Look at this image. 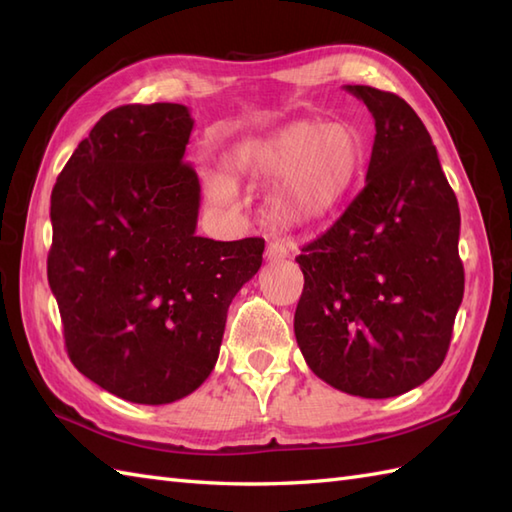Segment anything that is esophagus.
I'll return each mask as SVG.
<instances>
[{"instance_id": "34e87169", "label": "esophagus", "mask_w": 512, "mask_h": 512, "mask_svg": "<svg viewBox=\"0 0 512 512\" xmlns=\"http://www.w3.org/2000/svg\"><path fill=\"white\" fill-rule=\"evenodd\" d=\"M266 257L270 262H281V259L288 257V244L281 242V239H273V242L266 246Z\"/></svg>"}]
</instances>
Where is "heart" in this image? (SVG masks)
Wrapping results in <instances>:
<instances>
[{"label": "heart", "instance_id": "obj_1", "mask_svg": "<svg viewBox=\"0 0 512 512\" xmlns=\"http://www.w3.org/2000/svg\"><path fill=\"white\" fill-rule=\"evenodd\" d=\"M365 165V145L352 125L299 121L264 140L239 145L228 169L250 184H275L270 213L284 224H312L352 193ZM222 198L231 195L222 191Z\"/></svg>", "mask_w": 512, "mask_h": 512}]
</instances>
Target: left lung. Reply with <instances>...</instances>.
Masks as SVG:
<instances>
[{
    "mask_svg": "<svg viewBox=\"0 0 512 512\" xmlns=\"http://www.w3.org/2000/svg\"><path fill=\"white\" fill-rule=\"evenodd\" d=\"M374 116L363 191L301 248L295 336L325 383L361 398L422 385L447 356L464 295L460 209L436 145L400 96L345 85Z\"/></svg>",
    "mask_w": 512,
    "mask_h": 512,
    "instance_id": "8db88e82",
    "label": "left lung"
}]
</instances>
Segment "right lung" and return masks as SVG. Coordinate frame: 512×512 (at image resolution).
I'll list each match as a JSON object with an SVG mask.
<instances>
[{
	"label": "right lung",
	"instance_id": "add662e5",
	"mask_svg": "<svg viewBox=\"0 0 512 512\" xmlns=\"http://www.w3.org/2000/svg\"><path fill=\"white\" fill-rule=\"evenodd\" d=\"M184 105H123L74 149L50 198L48 281L70 361L110 394L167 405L217 363L226 312L264 239L195 235L200 180Z\"/></svg>",
	"mask_w": 512,
	"mask_h": 512
}]
</instances>
